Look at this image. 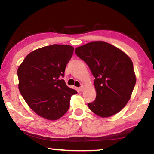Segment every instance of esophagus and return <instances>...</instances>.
Listing matches in <instances>:
<instances>
[{"label": "esophagus", "instance_id": "1", "mask_svg": "<svg viewBox=\"0 0 154 154\" xmlns=\"http://www.w3.org/2000/svg\"><path fill=\"white\" fill-rule=\"evenodd\" d=\"M84 89H85V88H84V86H81L80 87V88H79V90H80V91L81 92H83V90H84Z\"/></svg>", "mask_w": 154, "mask_h": 154}]
</instances>
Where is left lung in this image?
Returning <instances> with one entry per match:
<instances>
[{"mask_svg": "<svg viewBox=\"0 0 154 154\" xmlns=\"http://www.w3.org/2000/svg\"><path fill=\"white\" fill-rule=\"evenodd\" d=\"M89 66L96 97L88 103L93 113L108 118L120 111L131 97L136 83L133 64L121 49L105 41H92L75 49Z\"/></svg>", "mask_w": 154, "mask_h": 154, "instance_id": "1", "label": "left lung"}]
</instances>
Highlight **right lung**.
I'll return each instance as SVG.
<instances>
[{
	"label": "right lung",
	"mask_w": 154,
	"mask_h": 154,
	"mask_svg": "<svg viewBox=\"0 0 154 154\" xmlns=\"http://www.w3.org/2000/svg\"><path fill=\"white\" fill-rule=\"evenodd\" d=\"M73 50V47L68 45L43 47L28 54L18 67L21 94L41 118H60L69 110L71 96L77 93L61 79Z\"/></svg>",
	"instance_id": "obj_1"
}]
</instances>
